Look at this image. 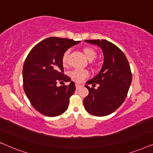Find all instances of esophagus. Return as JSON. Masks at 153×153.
<instances>
[{
	"instance_id": "34e87169",
	"label": "esophagus",
	"mask_w": 153,
	"mask_h": 153,
	"mask_svg": "<svg viewBox=\"0 0 153 153\" xmlns=\"http://www.w3.org/2000/svg\"><path fill=\"white\" fill-rule=\"evenodd\" d=\"M83 85H80V84H75V87H76V89H79L82 87Z\"/></svg>"
}]
</instances>
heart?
Segmentation results:
<instances>
[{"label": "heart", "mask_w": 153, "mask_h": 153, "mask_svg": "<svg viewBox=\"0 0 153 153\" xmlns=\"http://www.w3.org/2000/svg\"><path fill=\"white\" fill-rule=\"evenodd\" d=\"M84 52L85 56H86V57L89 61H92L93 59H94L96 56H97V53H96L95 51L91 48H85ZM69 54H70V50H68L64 53V54H63L62 64H64V66L68 64ZM69 76H70L73 80H75V82H82V81H84L87 78H88L89 76V73L88 71L84 70V69L75 68L69 72Z\"/></svg>", "instance_id": "b5f03b06"}]
</instances>
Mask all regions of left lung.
I'll return each mask as SVG.
<instances>
[{"label": "left lung", "instance_id": "obj_1", "mask_svg": "<svg viewBox=\"0 0 153 153\" xmlns=\"http://www.w3.org/2000/svg\"><path fill=\"white\" fill-rule=\"evenodd\" d=\"M102 50L103 63L100 71L87 82L89 94L84 99L86 111L94 116H106L123 104L132 80L129 64L125 54L117 46L106 40H86ZM99 84L97 89L87 84Z\"/></svg>", "mask_w": 153, "mask_h": 153}]
</instances>
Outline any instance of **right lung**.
<instances>
[{
	"label": "right lung",
	"instance_id": "add662e5",
	"mask_svg": "<svg viewBox=\"0 0 153 153\" xmlns=\"http://www.w3.org/2000/svg\"><path fill=\"white\" fill-rule=\"evenodd\" d=\"M80 41L50 37L33 48L24 64V89L36 111L48 117L62 115L68 107L75 92V83L63 74L62 56L68 48ZM69 82L68 85L56 86L57 80Z\"/></svg>",
	"mask_w": 153,
	"mask_h": 153
}]
</instances>
